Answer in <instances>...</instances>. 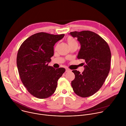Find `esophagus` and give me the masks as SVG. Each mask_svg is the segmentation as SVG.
Listing matches in <instances>:
<instances>
[{"label": "esophagus", "mask_w": 126, "mask_h": 126, "mask_svg": "<svg viewBox=\"0 0 126 126\" xmlns=\"http://www.w3.org/2000/svg\"><path fill=\"white\" fill-rule=\"evenodd\" d=\"M71 70L70 69L67 68H66V72H71Z\"/></svg>", "instance_id": "1"}]
</instances>
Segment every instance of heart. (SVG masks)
I'll list each match as a JSON object with an SVG mask.
<instances>
[{
  "mask_svg": "<svg viewBox=\"0 0 126 126\" xmlns=\"http://www.w3.org/2000/svg\"><path fill=\"white\" fill-rule=\"evenodd\" d=\"M67 43H68L69 46H72L74 44H75L77 43V42H76L75 39L73 37H72L71 36H69L67 37Z\"/></svg>",
  "mask_w": 126,
  "mask_h": 126,
  "instance_id": "obj_1",
  "label": "heart"
}]
</instances>
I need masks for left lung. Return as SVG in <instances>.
<instances>
[{
  "instance_id": "obj_1",
  "label": "left lung",
  "mask_w": 126,
  "mask_h": 126,
  "mask_svg": "<svg viewBox=\"0 0 126 126\" xmlns=\"http://www.w3.org/2000/svg\"><path fill=\"white\" fill-rule=\"evenodd\" d=\"M70 34L77 37L81 49L78 59H83L85 69L82 73L72 70L75 74L71 81L74 93L82 97L90 96L103 85L110 69L111 51L107 43L97 34L89 31L73 32Z\"/></svg>"
}]
</instances>
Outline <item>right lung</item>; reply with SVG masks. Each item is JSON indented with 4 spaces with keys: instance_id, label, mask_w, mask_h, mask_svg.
<instances>
[{
    "instance_id": "1",
    "label": "right lung",
    "mask_w": 126,
    "mask_h": 126,
    "mask_svg": "<svg viewBox=\"0 0 126 126\" xmlns=\"http://www.w3.org/2000/svg\"><path fill=\"white\" fill-rule=\"evenodd\" d=\"M64 34L38 32L25 40L17 54V64L21 80L28 91L40 99L51 96L55 92L64 68L55 69L48 65L54 55V46Z\"/></svg>"
}]
</instances>
